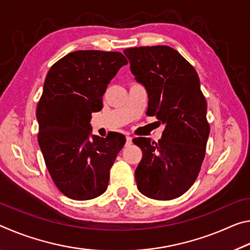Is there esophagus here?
Masks as SVG:
<instances>
[{
	"instance_id": "obj_1",
	"label": "esophagus",
	"mask_w": 250,
	"mask_h": 250,
	"mask_svg": "<svg viewBox=\"0 0 250 250\" xmlns=\"http://www.w3.org/2000/svg\"><path fill=\"white\" fill-rule=\"evenodd\" d=\"M131 143H132V137H130V135H128L125 139V146H129Z\"/></svg>"
}]
</instances>
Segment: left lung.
Segmentation results:
<instances>
[{
    "instance_id": "8db88e82",
    "label": "left lung",
    "mask_w": 250,
    "mask_h": 250,
    "mask_svg": "<svg viewBox=\"0 0 250 250\" xmlns=\"http://www.w3.org/2000/svg\"><path fill=\"white\" fill-rule=\"evenodd\" d=\"M124 53L135 80L147 92L146 113L164 125L158 142L133 139L142 150L135 170L138 189L153 200H173L193 185L205 156L209 125L200 78L170 46L126 48Z\"/></svg>"
}]
</instances>
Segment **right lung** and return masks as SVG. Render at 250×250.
Wrapping results in <instances>:
<instances>
[{
  "mask_svg": "<svg viewBox=\"0 0 250 250\" xmlns=\"http://www.w3.org/2000/svg\"><path fill=\"white\" fill-rule=\"evenodd\" d=\"M128 64L119 52L77 50L50 67L37 104L39 145L55 185L87 201L105 192L109 172L124 147V134L91 133V113L103 109L107 86Z\"/></svg>",
  "mask_w": 250,
  "mask_h": 250,
  "instance_id": "add662e5",
  "label": "right lung"
}]
</instances>
